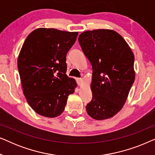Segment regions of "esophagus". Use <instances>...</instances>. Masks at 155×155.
Segmentation results:
<instances>
[{"label":"esophagus","instance_id":"34e87169","mask_svg":"<svg viewBox=\"0 0 155 155\" xmlns=\"http://www.w3.org/2000/svg\"><path fill=\"white\" fill-rule=\"evenodd\" d=\"M76 81H77L78 85H81L82 83V79H81V78H77V79H76Z\"/></svg>","mask_w":155,"mask_h":155}]
</instances>
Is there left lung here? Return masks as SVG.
<instances>
[{
	"label": "left lung",
	"instance_id": "8db88e82",
	"mask_svg": "<svg viewBox=\"0 0 155 155\" xmlns=\"http://www.w3.org/2000/svg\"><path fill=\"white\" fill-rule=\"evenodd\" d=\"M92 66V99L86 106L96 120L113 117L126 102L135 80L134 55L119 34L111 29L86 31L79 36Z\"/></svg>",
	"mask_w": 155,
	"mask_h": 155
}]
</instances>
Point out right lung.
Returning <instances> with one entry per match:
<instances>
[{
	"mask_svg": "<svg viewBox=\"0 0 155 155\" xmlns=\"http://www.w3.org/2000/svg\"><path fill=\"white\" fill-rule=\"evenodd\" d=\"M78 32L39 28L28 35L18 59L23 93L35 112L54 118L63 113L77 87L66 75V55Z\"/></svg>",
	"mask_w": 155,
	"mask_h": 155,
	"instance_id": "1",
	"label": "right lung"
}]
</instances>
